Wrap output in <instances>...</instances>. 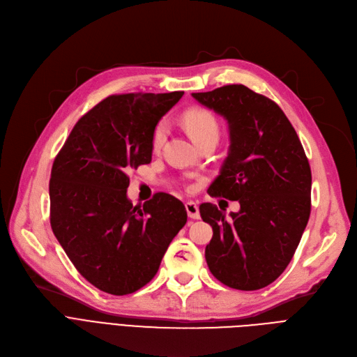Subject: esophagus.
<instances>
[{
	"label": "esophagus",
	"mask_w": 357,
	"mask_h": 357,
	"mask_svg": "<svg viewBox=\"0 0 357 357\" xmlns=\"http://www.w3.org/2000/svg\"><path fill=\"white\" fill-rule=\"evenodd\" d=\"M185 208H186V213H188V217L192 218V220H198L199 218V210L197 207V204L190 201L185 204Z\"/></svg>",
	"instance_id": "obj_1"
}]
</instances>
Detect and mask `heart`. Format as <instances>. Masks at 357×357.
<instances>
[{
    "label": "heart",
    "instance_id": "1",
    "mask_svg": "<svg viewBox=\"0 0 357 357\" xmlns=\"http://www.w3.org/2000/svg\"><path fill=\"white\" fill-rule=\"evenodd\" d=\"M183 126L188 131L190 137L198 144L207 139H218L220 127L213 116V112L205 108H191L183 114ZM167 135V124L165 120H160L153 130L152 135V146L155 150H159Z\"/></svg>",
    "mask_w": 357,
    "mask_h": 357
}]
</instances>
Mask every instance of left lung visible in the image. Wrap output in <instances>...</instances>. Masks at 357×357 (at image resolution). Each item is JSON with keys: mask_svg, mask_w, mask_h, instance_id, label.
Masks as SVG:
<instances>
[{"mask_svg": "<svg viewBox=\"0 0 357 357\" xmlns=\"http://www.w3.org/2000/svg\"><path fill=\"white\" fill-rule=\"evenodd\" d=\"M192 97L226 119L230 131L229 155L208 194L240 204L230 217L211 202L199 205L201 218L213 227L207 265L230 288H265L289 265L310 218L304 147L279 105L245 85Z\"/></svg>", "mask_w": 357, "mask_h": 357, "instance_id": "8db88e82", "label": "left lung"}]
</instances>
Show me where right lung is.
<instances>
[{
	"instance_id": "obj_1",
	"label": "right lung",
	"mask_w": 357,
	"mask_h": 357,
	"mask_svg": "<svg viewBox=\"0 0 357 357\" xmlns=\"http://www.w3.org/2000/svg\"><path fill=\"white\" fill-rule=\"evenodd\" d=\"M182 96L107 97L78 120L54 158L53 234L78 272L107 294H133L149 284L188 218L185 205L165 192L136 207L127 198V174L152 162L155 126Z\"/></svg>"
}]
</instances>
